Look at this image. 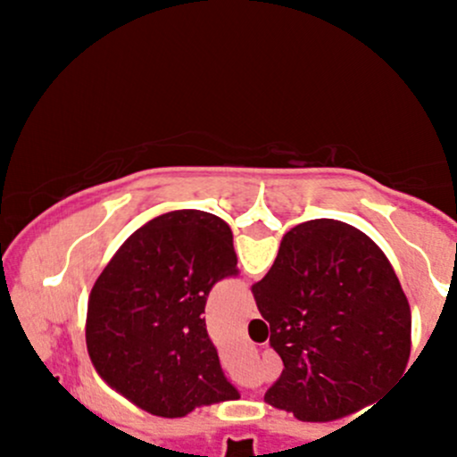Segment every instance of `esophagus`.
<instances>
[{"label": "esophagus", "mask_w": 457, "mask_h": 457, "mask_svg": "<svg viewBox=\"0 0 457 457\" xmlns=\"http://www.w3.org/2000/svg\"><path fill=\"white\" fill-rule=\"evenodd\" d=\"M245 316H246V318H255V316H258V309H255V303H253V298H249V301H246Z\"/></svg>", "instance_id": "obj_1"}]
</instances>
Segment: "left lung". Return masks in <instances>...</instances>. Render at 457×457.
I'll list each match as a JSON object with an SVG mask.
<instances>
[{
	"label": "left lung",
	"instance_id": "1",
	"mask_svg": "<svg viewBox=\"0 0 457 457\" xmlns=\"http://www.w3.org/2000/svg\"><path fill=\"white\" fill-rule=\"evenodd\" d=\"M236 262L232 229L211 212L139 228L92 287L86 342L98 376L156 417L238 400L202 318L214 283L238 277Z\"/></svg>",
	"mask_w": 457,
	"mask_h": 457
}]
</instances>
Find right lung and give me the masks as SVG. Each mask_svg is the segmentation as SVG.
I'll return each instance as SVG.
<instances>
[{"label": "right lung", "instance_id": "right-lung-1", "mask_svg": "<svg viewBox=\"0 0 457 457\" xmlns=\"http://www.w3.org/2000/svg\"><path fill=\"white\" fill-rule=\"evenodd\" d=\"M251 292L283 361L264 395L270 406L333 421L402 380L411 307L386 255L361 229L333 219L296 225Z\"/></svg>", "mask_w": 457, "mask_h": 457}]
</instances>
